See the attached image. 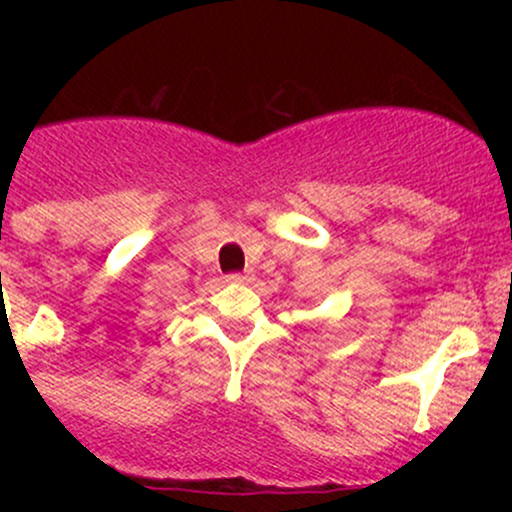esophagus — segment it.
<instances>
[{
  "instance_id": "obj_1",
  "label": "esophagus",
  "mask_w": 512,
  "mask_h": 512,
  "mask_svg": "<svg viewBox=\"0 0 512 512\" xmlns=\"http://www.w3.org/2000/svg\"><path fill=\"white\" fill-rule=\"evenodd\" d=\"M228 279H231V281H248V274L236 272V274H228Z\"/></svg>"
}]
</instances>
